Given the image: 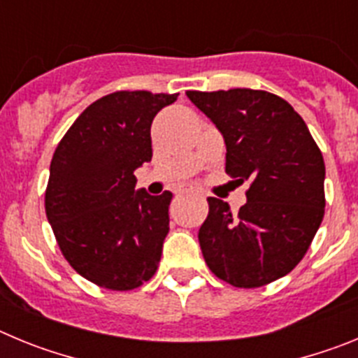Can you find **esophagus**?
Listing matches in <instances>:
<instances>
[{
	"label": "esophagus",
	"instance_id": "obj_1",
	"mask_svg": "<svg viewBox=\"0 0 358 358\" xmlns=\"http://www.w3.org/2000/svg\"><path fill=\"white\" fill-rule=\"evenodd\" d=\"M188 194V189H182V192H179V195H186Z\"/></svg>",
	"mask_w": 358,
	"mask_h": 358
}]
</instances>
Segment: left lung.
<instances>
[{
    "instance_id": "1",
    "label": "left lung",
    "mask_w": 358,
    "mask_h": 358,
    "mask_svg": "<svg viewBox=\"0 0 358 358\" xmlns=\"http://www.w3.org/2000/svg\"><path fill=\"white\" fill-rule=\"evenodd\" d=\"M226 141V172L248 202L231 213L208 197L199 229L211 273L238 289L289 274L308 251L324 217V159L306 123L281 96L260 90L186 91Z\"/></svg>"
}]
</instances>
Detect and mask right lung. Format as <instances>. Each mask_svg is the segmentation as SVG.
Here are the masks:
<instances>
[{
  "label": "right lung",
  "mask_w": 358,
  "mask_h": 358,
  "mask_svg": "<svg viewBox=\"0 0 358 358\" xmlns=\"http://www.w3.org/2000/svg\"><path fill=\"white\" fill-rule=\"evenodd\" d=\"M177 96L107 94L75 120L55 148L46 217L68 264L102 289H138L157 271L172 194L136 192L134 170L152 159V120Z\"/></svg>",
  "instance_id": "right-lung-1"
}]
</instances>
